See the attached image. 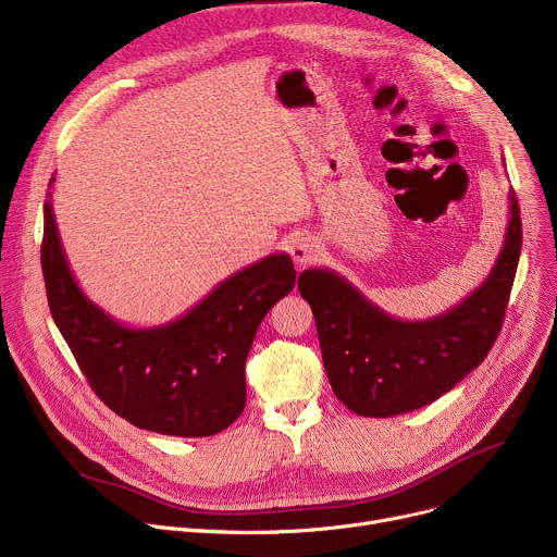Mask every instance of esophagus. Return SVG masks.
Segmentation results:
<instances>
[{
    "label": "esophagus",
    "instance_id": "34e87169",
    "mask_svg": "<svg viewBox=\"0 0 557 557\" xmlns=\"http://www.w3.org/2000/svg\"><path fill=\"white\" fill-rule=\"evenodd\" d=\"M288 252L297 267H307L318 260L320 256V242L311 235H295L288 244Z\"/></svg>",
    "mask_w": 557,
    "mask_h": 557
}]
</instances>
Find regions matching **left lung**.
I'll return each mask as SVG.
<instances>
[{
  "mask_svg": "<svg viewBox=\"0 0 557 557\" xmlns=\"http://www.w3.org/2000/svg\"><path fill=\"white\" fill-rule=\"evenodd\" d=\"M522 248L520 205L509 190V224L488 277L446 313L404 322L367 299L331 269L297 280L318 326L333 393L364 418H393L426 407L482 364L497 339Z\"/></svg>",
  "mask_w": 557,
  "mask_h": 557,
  "instance_id": "left-lung-1",
  "label": "left lung"
}]
</instances>
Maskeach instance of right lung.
Returning <instances> with one entry per match:
<instances>
[{
    "label": "right lung",
    "mask_w": 557,
    "mask_h": 557,
    "mask_svg": "<svg viewBox=\"0 0 557 557\" xmlns=\"http://www.w3.org/2000/svg\"><path fill=\"white\" fill-rule=\"evenodd\" d=\"M41 271L50 313L97 397L133 426L175 437H209L239 418L250 344L275 301L295 286L290 258L275 252L220 282L177 320L126 326L75 282L50 193Z\"/></svg>",
    "instance_id": "1"
}]
</instances>
